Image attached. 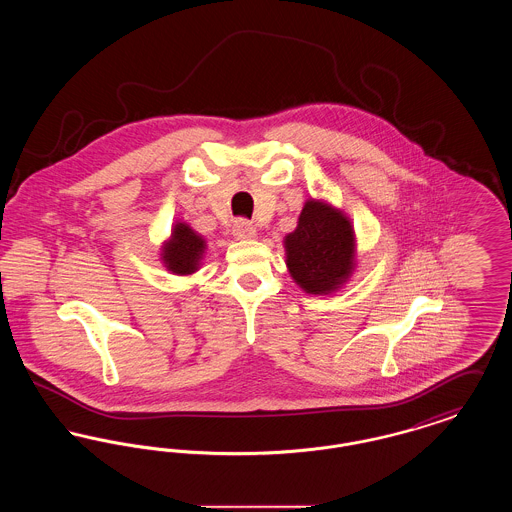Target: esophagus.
Here are the masks:
<instances>
[{
  "label": "esophagus",
  "instance_id": "esophagus-1",
  "mask_svg": "<svg viewBox=\"0 0 512 512\" xmlns=\"http://www.w3.org/2000/svg\"><path fill=\"white\" fill-rule=\"evenodd\" d=\"M232 236H234L236 240H240V242L253 240V238H257V228H255L251 222H247V220H236V222L232 224Z\"/></svg>",
  "mask_w": 512,
  "mask_h": 512
}]
</instances>
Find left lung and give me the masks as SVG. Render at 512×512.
Instances as JSON below:
<instances>
[{
    "label": "left lung",
    "instance_id": "left-lung-1",
    "mask_svg": "<svg viewBox=\"0 0 512 512\" xmlns=\"http://www.w3.org/2000/svg\"><path fill=\"white\" fill-rule=\"evenodd\" d=\"M284 251L293 282L309 295L340 292L357 268L353 222L324 199L305 201Z\"/></svg>",
    "mask_w": 512,
    "mask_h": 512
}]
</instances>
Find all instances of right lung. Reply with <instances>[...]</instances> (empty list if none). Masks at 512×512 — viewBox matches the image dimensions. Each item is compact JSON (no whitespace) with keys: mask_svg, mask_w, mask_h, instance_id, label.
I'll return each instance as SVG.
<instances>
[{"mask_svg":"<svg viewBox=\"0 0 512 512\" xmlns=\"http://www.w3.org/2000/svg\"><path fill=\"white\" fill-rule=\"evenodd\" d=\"M207 242L201 234L184 222L176 220L172 224L171 236L161 245V263L171 274L192 276L203 263Z\"/></svg>","mask_w":512,"mask_h":512,"instance_id":"obj_1","label":"right lung"}]
</instances>
